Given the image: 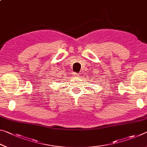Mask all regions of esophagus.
Instances as JSON below:
<instances>
[{
	"instance_id": "34e87169",
	"label": "esophagus",
	"mask_w": 147,
	"mask_h": 147,
	"mask_svg": "<svg viewBox=\"0 0 147 147\" xmlns=\"http://www.w3.org/2000/svg\"><path fill=\"white\" fill-rule=\"evenodd\" d=\"M73 76H76V77H77V76H79V74H77L76 73H73Z\"/></svg>"
}]
</instances>
